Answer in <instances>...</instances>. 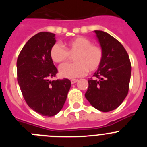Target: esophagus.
<instances>
[{
    "instance_id": "esophagus-1",
    "label": "esophagus",
    "mask_w": 147,
    "mask_h": 147,
    "mask_svg": "<svg viewBox=\"0 0 147 147\" xmlns=\"http://www.w3.org/2000/svg\"><path fill=\"white\" fill-rule=\"evenodd\" d=\"M77 81H78V80H76V79H72V80H71V82L72 84H74V83H76Z\"/></svg>"
}]
</instances>
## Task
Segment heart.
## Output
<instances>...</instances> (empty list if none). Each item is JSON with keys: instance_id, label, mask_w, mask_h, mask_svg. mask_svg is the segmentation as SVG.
I'll list each match as a JSON object with an SVG mask.
<instances>
[{"instance_id": "obj_1", "label": "heart", "mask_w": 147, "mask_h": 147, "mask_svg": "<svg viewBox=\"0 0 147 147\" xmlns=\"http://www.w3.org/2000/svg\"><path fill=\"white\" fill-rule=\"evenodd\" d=\"M71 56L76 62L64 65L59 68L62 76L75 78L85 75L88 71L94 72L103 62L104 52L99 45L92 44L86 37H78L67 42L65 49L59 44H54L50 50V57L53 62L58 64L68 62Z\"/></svg>"}]
</instances>
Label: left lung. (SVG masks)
Segmentation results:
<instances>
[{
    "label": "left lung",
    "mask_w": 147,
    "mask_h": 147,
    "mask_svg": "<svg viewBox=\"0 0 147 147\" xmlns=\"http://www.w3.org/2000/svg\"><path fill=\"white\" fill-rule=\"evenodd\" d=\"M104 52L103 62L88 80L85 98L102 112L117 108L129 91L132 66L122 44L109 34L95 31Z\"/></svg>",
    "instance_id": "left-lung-1"
}]
</instances>
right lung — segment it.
Instances as JSON below:
<instances>
[{"label": "right lung", "instance_id": "right-lung-1", "mask_svg": "<svg viewBox=\"0 0 147 147\" xmlns=\"http://www.w3.org/2000/svg\"><path fill=\"white\" fill-rule=\"evenodd\" d=\"M55 34L40 32L25 44L17 60V79L30 108L44 116L62 110L71 86L68 79L51 81L58 73L50 57Z\"/></svg>", "mask_w": 147, "mask_h": 147}]
</instances>
